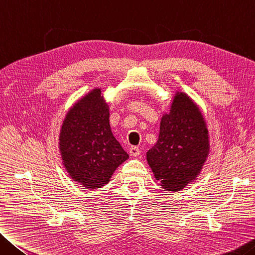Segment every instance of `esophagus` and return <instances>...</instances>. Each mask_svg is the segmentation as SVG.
Masks as SVG:
<instances>
[{"instance_id":"esophagus-1","label":"esophagus","mask_w":255,"mask_h":255,"mask_svg":"<svg viewBox=\"0 0 255 255\" xmlns=\"http://www.w3.org/2000/svg\"><path fill=\"white\" fill-rule=\"evenodd\" d=\"M128 152H130V155L132 156V157H137L140 155V149L137 148V147H131L130 149H128Z\"/></svg>"}]
</instances>
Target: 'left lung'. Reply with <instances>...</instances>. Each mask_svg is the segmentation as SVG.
I'll return each mask as SVG.
<instances>
[{
    "instance_id": "1",
    "label": "left lung",
    "mask_w": 255,
    "mask_h": 255,
    "mask_svg": "<svg viewBox=\"0 0 255 255\" xmlns=\"http://www.w3.org/2000/svg\"><path fill=\"white\" fill-rule=\"evenodd\" d=\"M210 152L209 132L200 108L176 91L168 113L162 115L157 142L147 161L159 185L176 192L197 179Z\"/></svg>"
}]
</instances>
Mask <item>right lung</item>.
I'll return each mask as SVG.
<instances>
[{
	"mask_svg": "<svg viewBox=\"0 0 255 255\" xmlns=\"http://www.w3.org/2000/svg\"><path fill=\"white\" fill-rule=\"evenodd\" d=\"M62 162L69 176L86 189L106 185L128 159L110 124V106L94 88L66 113L58 135Z\"/></svg>",
	"mask_w": 255,
	"mask_h": 255,
	"instance_id": "1",
	"label": "right lung"
}]
</instances>
